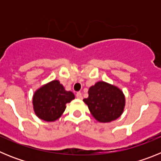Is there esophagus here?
I'll list each match as a JSON object with an SVG mask.
<instances>
[{"label":"esophagus","mask_w":161,"mask_h":161,"mask_svg":"<svg viewBox=\"0 0 161 161\" xmlns=\"http://www.w3.org/2000/svg\"><path fill=\"white\" fill-rule=\"evenodd\" d=\"M76 97L78 98V99H82V94H81V93H80V92H78V93H76Z\"/></svg>","instance_id":"34e87169"}]
</instances>
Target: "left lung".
I'll return each instance as SVG.
<instances>
[{"instance_id":"left-lung-1","label":"left lung","mask_w":161,"mask_h":161,"mask_svg":"<svg viewBox=\"0 0 161 161\" xmlns=\"http://www.w3.org/2000/svg\"><path fill=\"white\" fill-rule=\"evenodd\" d=\"M84 102L99 123H110L123 113L126 99L119 87L105 81H98L89 89Z\"/></svg>"}]
</instances>
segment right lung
Segmentation results:
<instances>
[{"label":"right lung","mask_w":161,"mask_h":161,"mask_svg":"<svg viewBox=\"0 0 161 161\" xmlns=\"http://www.w3.org/2000/svg\"><path fill=\"white\" fill-rule=\"evenodd\" d=\"M75 95L66 91L58 80H54L37 89L33 95V108L38 119L46 122H55L61 117Z\"/></svg>","instance_id":"add662e5"}]
</instances>
